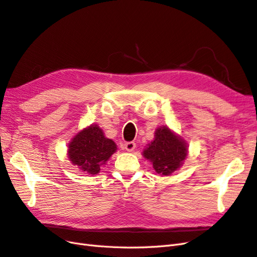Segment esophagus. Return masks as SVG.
Wrapping results in <instances>:
<instances>
[{
  "mask_svg": "<svg viewBox=\"0 0 257 257\" xmlns=\"http://www.w3.org/2000/svg\"><path fill=\"white\" fill-rule=\"evenodd\" d=\"M136 148V144L134 142H130V143H125L124 144V149L128 152H132Z\"/></svg>",
  "mask_w": 257,
  "mask_h": 257,
  "instance_id": "esophagus-1",
  "label": "esophagus"
}]
</instances>
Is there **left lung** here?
I'll return each instance as SVG.
<instances>
[{"mask_svg": "<svg viewBox=\"0 0 257 257\" xmlns=\"http://www.w3.org/2000/svg\"><path fill=\"white\" fill-rule=\"evenodd\" d=\"M149 160L155 172L161 176L172 175L180 168L188 155V145L167 126L155 130L154 139L143 152Z\"/></svg>", "mask_w": 257, "mask_h": 257, "instance_id": "obj_1", "label": "left lung"}]
</instances>
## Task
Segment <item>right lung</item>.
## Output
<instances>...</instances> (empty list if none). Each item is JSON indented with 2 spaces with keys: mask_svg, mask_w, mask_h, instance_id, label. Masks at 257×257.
<instances>
[{
  "mask_svg": "<svg viewBox=\"0 0 257 257\" xmlns=\"http://www.w3.org/2000/svg\"><path fill=\"white\" fill-rule=\"evenodd\" d=\"M116 151V145L105 137L96 124L83 128L68 144V159L82 172L97 175L100 166L105 165Z\"/></svg>",
  "mask_w": 257,
  "mask_h": 257,
  "instance_id": "right-lung-1",
  "label": "right lung"
}]
</instances>
